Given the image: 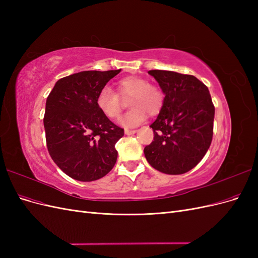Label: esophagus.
I'll return each instance as SVG.
<instances>
[{
    "mask_svg": "<svg viewBox=\"0 0 258 258\" xmlns=\"http://www.w3.org/2000/svg\"><path fill=\"white\" fill-rule=\"evenodd\" d=\"M137 132V130H130V129H126L124 130V134L128 135V136H131V135H135Z\"/></svg>",
    "mask_w": 258,
    "mask_h": 258,
    "instance_id": "obj_1",
    "label": "esophagus"
}]
</instances>
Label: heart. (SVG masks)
Returning a JSON list of instances; mask_svg holds the SVG:
<instances>
[{
  "label": "heart",
  "instance_id": "obj_1",
  "mask_svg": "<svg viewBox=\"0 0 258 258\" xmlns=\"http://www.w3.org/2000/svg\"><path fill=\"white\" fill-rule=\"evenodd\" d=\"M128 101L132 110L120 119L122 126L130 128L141 123L146 115L157 116L165 104V92L158 85L148 83L143 77L130 75L117 83V92L104 86L98 92L97 106L108 119H117L122 111V100Z\"/></svg>",
  "mask_w": 258,
  "mask_h": 258
}]
</instances>
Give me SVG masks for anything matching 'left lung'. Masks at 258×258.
I'll return each mask as SVG.
<instances>
[{"instance_id":"obj_1","label":"left lung","mask_w":258,"mask_h":258,"mask_svg":"<svg viewBox=\"0 0 258 258\" xmlns=\"http://www.w3.org/2000/svg\"><path fill=\"white\" fill-rule=\"evenodd\" d=\"M165 92V104L150 127L154 141L146 160L166 174H183L205 157L213 137L215 108L207 86L194 75L151 70Z\"/></svg>"}]
</instances>
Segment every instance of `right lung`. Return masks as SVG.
<instances>
[{"label":"right lung","mask_w":258,"mask_h":258,"mask_svg":"<svg viewBox=\"0 0 258 258\" xmlns=\"http://www.w3.org/2000/svg\"><path fill=\"white\" fill-rule=\"evenodd\" d=\"M120 72L83 71L59 80L46 101L44 127L50 157L77 181L106 175L117 160L116 142L123 129L97 106L100 89Z\"/></svg>","instance_id":"obj_1"}]
</instances>
